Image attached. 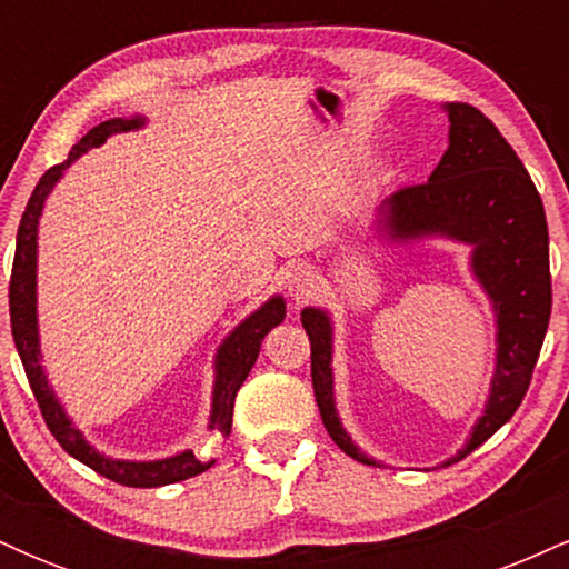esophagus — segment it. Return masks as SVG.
<instances>
[{"label": "esophagus", "mask_w": 569, "mask_h": 569, "mask_svg": "<svg viewBox=\"0 0 569 569\" xmlns=\"http://www.w3.org/2000/svg\"><path fill=\"white\" fill-rule=\"evenodd\" d=\"M318 286V276L316 270H312L310 264H293L289 267V272H286V289L293 299H307L312 291H316Z\"/></svg>", "instance_id": "esophagus-1"}]
</instances>
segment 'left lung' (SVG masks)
<instances>
[{
    "mask_svg": "<svg viewBox=\"0 0 569 569\" xmlns=\"http://www.w3.org/2000/svg\"><path fill=\"white\" fill-rule=\"evenodd\" d=\"M443 109L449 114L447 152L426 184L403 187L382 200L380 224L393 243L441 234L471 246V272L498 318V356L485 415L476 420L466 447L443 460L452 466L506 426L530 388L551 318V272L543 200L511 143L471 103H447ZM302 326L310 337L312 390L326 430L352 460L377 466L339 422L329 312L305 307Z\"/></svg>",
    "mask_w": 569,
    "mask_h": 569,
    "instance_id": "1",
    "label": "left lung"
}]
</instances>
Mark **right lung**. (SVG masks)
<instances>
[{
    "mask_svg": "<svg viewBox=\"0 0 569 569\" xmlns=\"http://www.w3.org/2000/svg\"><path fill=\"white\" fill-rule=\"evenodd\" d=\"M143 126V117H114V120L101 122L90 133H84L80 141L71 147L69 158L61 166H53L48 173L39 179V184L31 192L29 202H26V211L21 217V227H18V240H16V259H12V276H10V326H12V339H16L18 356H21L26 377H29L31 393H34L39 409H42L44 422H48L50 433L56 436V441L71 457L84 462L88 468H93L96 473L107 476V479L117 481V485L126 487H166L173 481L192 479L202 471L213 466V460L202 462L194 457L192 449L173 457H162V460H149V462H136V460H114L96 452L84 436L71 426L69 415L63 411L61 401H58L53 388H50L48 377L42 369V352H39V326H37V230H39V217H42V208L48 194L53 192L63 171L74 162L80 154L88 152L90 147H101L109 136L126 133V130H139ZM286 318V302L283 297H272L253 310L243 323L234 326V331L224 342L219 345L217 361V380H213V403H211V422L208 428H217L221 436H230L232 430V409H234V396H238L240 385L246 382L248 371L257 363L259 348H262V339L270 335L276 326Z\"/></svg>",
    "mask_w": 569,
    "mask_h": 569,
    "instance_id": "right-lung-1",
    "label": "right lung"
}]
</instances>
